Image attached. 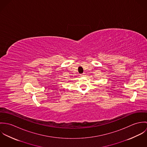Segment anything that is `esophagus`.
Here are the masks:
<instances>
[{
	"label": "esophagus",
	"instance_id": "obj_1",
	"mask_svg": "<svg viewBox=\"0 0 147 147\" xmlns=\"http://www.w3.org/2000/svg\"><path fill=\"white\" fill-rule=\"evenodd\" d=\"M85 75V73H83V74H81V75H80V76H84Z\"/></svg>",
	"mask_w": 147,
	"mask_h": 147
}]
</instances>
